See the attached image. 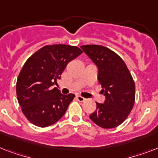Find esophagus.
Segmentation results:
<instances>
[{
  "label": "esophagus",
  "instance_id": "obj_1",
  "mask_svg": "<svg viewBox=\"0 0 158 158\" xmlns=\"http://www.w3.org/2000/svg\"><path fill=\"white\" fill-rule=\"evenodd\" d=\"M76 98L77 100L79 102H84V100H85V98H83V97L79 96V95H78V96H76Z\"/></svg>",
  "mask_w": 158,
  "mask_h": 158
}]
</instances>
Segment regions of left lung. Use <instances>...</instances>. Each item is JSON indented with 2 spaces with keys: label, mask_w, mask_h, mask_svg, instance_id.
<instances>
[{
  "label": "left lung",
  "mask_w": 158,
  "mask_h": 158,
  "mask_svg": "<svg viewBox=\"0 0 158 158\" xmlns=\"http://www.w3.org/2000/svg\"><path fill=\"white\" fill-rule=\"evenodd\" d=\"M84 52L98 69V79L106 97L103 104L89 117L104 129H112L122 124L130 115L135 100V81L121 58L109 48L99 45L81 46Z\"/></svg>",
  "instance_id": "obj_1"
}]
</instances>
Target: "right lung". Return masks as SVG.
Masks as SVG:
<instances>
[{
	"label": "right lung",
	"mask_w": 158,
	"mask_h": 158,
	"mask_svg": "<svg viewBox=\"0 0 158 158\" xmlns=\"http://www.w3.org/2000/svg\"><path fill=\"white\" fill-rule=\"evenodd\" d=\"M83 52L75 46H45L28 58L19 74L16 94L22 112L32 124L48 127L64 115L75 96L53 88L67 64Z\"/></svg>",
	"instance_id": "1"
}]
</instances>
